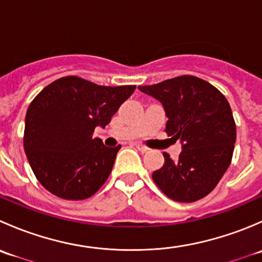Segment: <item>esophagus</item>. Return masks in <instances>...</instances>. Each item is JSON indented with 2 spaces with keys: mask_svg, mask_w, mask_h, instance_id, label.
Wrapping results in <instances>:
<instances>
[{
  "mask_svg": "<svg viewBox=\"0 0 262 262\" xmlns=\"http://www.w3.org/2000/svg\"><path fill=\"white\" fill-rule=\"evenodd\" d=\"M136 147L138 148L139 150H141V152H148V150H149V148L148 147H146V146H143V144H141V143H136Z\"/></svg>",
  "mask_w": 262,
  "mask_h": 262,
  "instance_id": "esophagus-1",
  "label": "esophagus"
}]
</instances>
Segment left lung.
I'll list each match as a JSON object with an SVG mask.
<instances>
[{
	"label": "left lung",
	"instance_id": "obj_1",
	"mask_svg": "<svg viewBox=\"0 0 262 262\" xmlns=\"http://www.w3.org/2000/svg\"><path fill=\"white\" fill-rule=\"evenodd\" d=\"M138 89L162 104L168 119L166 133L180 139L182 148L176 161L163 152L165 163L152 173L153 181L176 202L207 196L231 165L236 143V124L227 99L194 76Z\"/></svg>",
	"mask_w": 262,
	"mask_h": 262
}]
</instances>
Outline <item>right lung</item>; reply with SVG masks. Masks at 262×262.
<instances>
[{"label":"right lung","instance_id":"1","mask_svg":"<svg viewBox=\"0 0 262 262\" xmlns=\"http://www.w3.org/2000/svg\"><path fill=\"white\" fill-rule=\"evenodd\" d=\"M136 86H100L67 76L52 82L29 105L24 149L38 181L62 199L92 196L107 180L121 146L92 134L105 128Z\"/></svg>","mask_w":262,"mask_h":262}]
</instances>
